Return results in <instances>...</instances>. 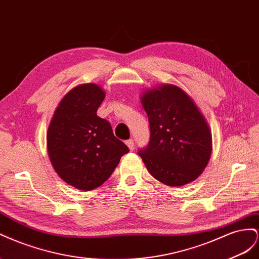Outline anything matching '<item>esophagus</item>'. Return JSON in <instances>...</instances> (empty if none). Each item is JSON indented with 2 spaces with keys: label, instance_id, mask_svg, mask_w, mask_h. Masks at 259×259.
I'll return each instance as SVG.
<instances>
[{
  "label": "esophagus",
  "instance_id": "34e87169",
  "mask_svg": "<svg viewBox=\"0 0 259 259\" xmlns=\"http://www.w3.org/2000/svg\"><path fill=\"white\" fill-rule=\"evenodd\" d=\"M125 144H127V146L129 147L130 151H134L135 150V142L134 140H128V141H125Z\"/></svg>",
  "mask_w": 259,
  "mask_h": 259
}]
</instances>
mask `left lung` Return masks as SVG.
<instances>
[{
  "label": "left lung",
  "instance_id": "1",
  "mask_svg": "<svg viewBox=\"0 0 259 259\" xmlns=\"http://www.w3.org/2000/svg\"><path fill=\"white\" fill-rule=\"evenodd\" d=\"M141 103L149 117L150 142L140 150L145 167L168 187H181L202 175L212 140L206 118L181 88L166 83L147 89Z\"/></svg>",
  "mask_w": 259,
  "mask_h": 259
}]
</instances>
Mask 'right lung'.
Returning a JSON list of instances; mask_svg holds the SVG:
<instances>
[{
  "label": "right lung",
  "instance_id": "1",
  "mask_svg": "<svg viewBox=\"0 0 259 259\" xmlns=\"http://www.w3.org/2000/svg\"><path fill=\"white\" fill-rule=\"evenodd\" d=\"M105 91L79 84L65 95L49 124L48 154L54 170L69 186L91 191L102 186L129 149L107 120L97 115Z\"/></svg>",
  "mask_w": 259,
  "mask_h": 259
}]
</instances>
